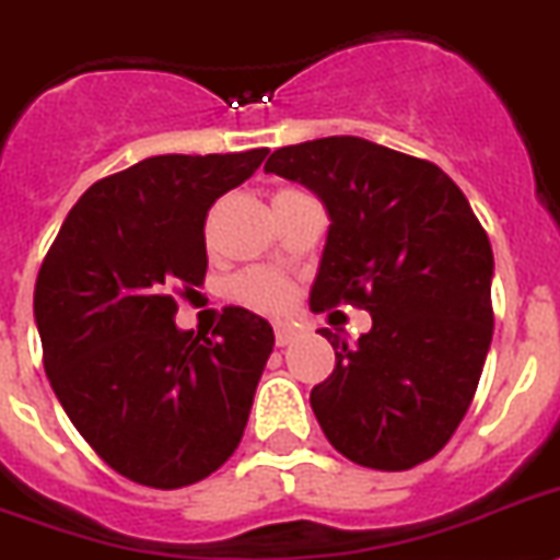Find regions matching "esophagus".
Returning a JSON list of instances; mask_svg holds the SVG:
<instances>
[{"mask_svg":"<svg viewBox=\"0 0 560 560\" xmlns=\"http://www.w3.org/2000/svg\"><path fill=\"white\" fill-rule=\"evenodd\" d=\"M295 336H299V330L290 327V324H279V327H276V345L279 347H288Z\"/></svg>","mask_w":560,"mask_h":560,"instance_id":"esophagus-1","label":"esophagus"}]
</instances>
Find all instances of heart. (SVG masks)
Instances as JSON below:
<instances>
[{
    "label": "heart",
    "mask_w": 560,
    "mask_h": 560,
    "mask_svg": "<svg viewBox=\"0 0 560 560\" xmlns=\"http://www.w3.org/2000/svg\"><path fill=\"white\" fill-rule=\"evenodd\" d=\"M293 187H284L272 199H281V196H290ZM230 295L233 302H238L242 307L253 310V313H265V316H284L290 313L295 304V284L290 276H284L276 267H247L230 281Z\"/></svg>",
    "instance_id": "obj_1"
}]
</instances>
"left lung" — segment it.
Masks as SVG:
<instances>
[{
    "label": "left lung",
    "mask_w": 560,
    "mask_h": 560,
    "mask_svg": "<svg viewBox=\"0 0 560 560\" xmlns=\"http://www.w3.org/2000/svg\"><path fill=\"white\" fill-rule=\"evenodd\" d=\"M267 173L302 182L330 213L313 313L368 310L373 330L336 350L310 393L324 435L370 469L401 472L453 439L492 341V247L439 164L355 136L272 150Z\"/></svg>",
    "instance_id": "8db88e82"
}]
</instances>
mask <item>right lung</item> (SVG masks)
I'll use <instances>...</instances> for the list:
<instances>
[{
    "label": "right lung",
    "mask_w": 560,
    "mask_h": 560,
    "mask_svg": "<svg viewBox=\"0 0 560 560\" xmlns=\"http://www.w3.org/2000/svg\"><path fill=\"white\" fill-rule=\"evenodd\" d=\"M265 156L167 153L98 178L42 261L33 316L50 387L98 458L133 483L190 487L242 441L272 327L224 307L213 336L182 332L173 295L205 281L208 210Z\"/></svg>",
    "instance_id": "1"
}]
</instances>
